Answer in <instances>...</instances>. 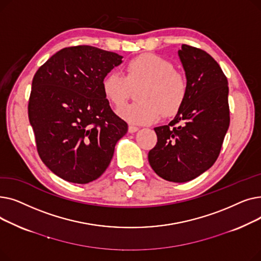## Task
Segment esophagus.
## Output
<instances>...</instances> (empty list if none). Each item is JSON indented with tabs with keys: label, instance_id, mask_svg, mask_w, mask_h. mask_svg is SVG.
Returning <instances> with one entry per match:
<instances>
[{
	"label": "esophagus",
	"instance_id": "34e87169",
	"mask_svg": "<svg viewBox=\"0 0 261 261\" xmlns=\"http://www.w3.org/2000/svg\"><path fill=\"white\" fill-rule=\"evenodd\" d=\"M139 130V128L136 127V126H132V125H130L129 126V128H128V131H129V133H135L136 131Z\"/></svg>",
	"mask_w": 261,
	"mask_h": 261
}]
</instances>
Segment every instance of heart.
Listing matches in <instances>:
<instances>
[{
    "instance_id": "heart-1",
    "label": "heart",
    "mask_w": 261,
    "mask_h": 261,
    "mask_svg": "<svg viewBox=\"0 0 261 261\" xmlns=\"http://www.w3.org/2000/svg\"><path fill=\"white\" fill-rule=\"evenodd\" d=\"M141 102L118 110L120 118L135 125L156 122L163 114L172 116L180 111L187 96V80L173 64L154 54H142L125 66V74L112 72L101 84L105 97L119 108L126 103L131 88L142 86Z\"/></svg>"
}]
</instances>
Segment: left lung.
Wrapping results in <instances>:
<instances>
[{
  "instance_id": "obj_1",
  "label": "left lung",
  "mask_w": 261,
  "mask_h": 261,
  "mask_svg": "<svg viewBox=\"0 0 261 261\" xmlns=\"http://www.w3.org/2000/svg\"><path fill=\"white\" fill-rule=\"evenodd\" d=\"M187 80V96L166 126L154 128L158 143L148 153L164 180L184 183L208 170L220 153L229 126L228 84L210 54L182 44L177 51Z\"/></svg>"
}]
</instances>
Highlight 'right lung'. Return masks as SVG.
<instances>
[{
	"mask_svg": "<svg viewBox=\"0 0 261 261\" xmlns=\"http://www.w3.org/2000/svg\"><path fill=\"white\" fill-rule=\"evenodd\" d=\"M121 59L116 53L90 45L65 47L34 76L29 118L38 153L51 172L67 182L98 179L128 131L101 88Z\"/></svg>",
	"mask_w": 261,
	"mask_h": 261,
	"instance_id": "add662e5",
	"label": "right lung"
}]
</instances>
